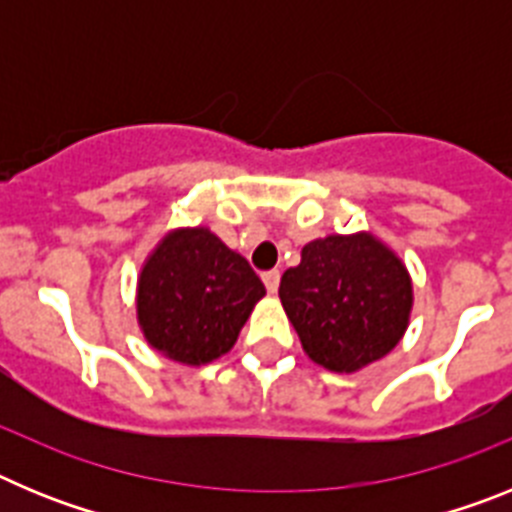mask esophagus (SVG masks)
<instances>
[{"instance_id":"34e87169","label":"esophagus","mask_w":512,"mask_h":512,"mask_svg":"<svg viewBox=\"0 0 512 512\" xmlns=\"http://www.w3.org/2000/svg\"><path fill=\"white\" fill-rule=\"evenodd\" d=\"M261 279H264L266 289H269L271 295H274V292H277V289H279V282H282V274H279V271L274 269V271H266V274Z\"/></svg>"}]
</instances>
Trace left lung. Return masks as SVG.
Instances as JSON below:
<instances>
[{
  "label": "left lung",
  "mask_w": 512,
  "mask_h": 512,
  "mask_svg": "<svg viewBox=\"0 0 512 512\" xmlns=\"http://www.w3.org/2000/svg\"><path fill=\"white\" fill-rule=\"evenodd\" d=\"M279 300L305 354L328 372L354 374L402 341L413 312L405 261L369 230L325 235L284 271Z\"/></svg>",
  "instance_id": "obj_1"
}]
</instances>
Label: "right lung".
Segmentation results:
<instances>
[{
  "label": "right lung",
  "instance_id": "obj_1",
  "mask_svg": "<svg viewBox=\"0 0 512 512\" xmlns=\"http://www.w3.org/2000/svg\"><path fill=\"white\" fill-rule=\"evenodd\" d=\"M264 295L248 261L210 228H174L140 266L135 315L158 354L176 364L205 366L235 346Z\"/></svg>",
  "mask_w": 512,
  "mask_h": 512
}]
</instances>
